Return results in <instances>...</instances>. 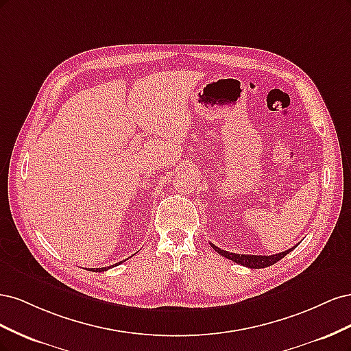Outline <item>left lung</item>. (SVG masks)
Masks as SVG:
<instances>
[{"mask_svg":"<svg viewBox=\"0 0 351 351\" xmlns=\"http://www.w3.org/2000/svg\"><path fill=\"white\" fill-rule=\"evenodd\" d=\"M212 247H214V250L217 252V253H219L221 256H224V258H227V259H230V261H232V262H236V263H239V265H243V267H247V268H254V269H259V268H267V267H271V265H274V263H277L278 261H281L287 253H290L294 247H297V246H294V247H291V249H289V250H285V252H281V253H278V254H271V256H262V254H237V253H230V252H227V250H222V249H219V247H217V246H214V244H212Z\"/></svg>","mask_w":351,"mask_h":351,"instance_id":"1","label":"left lung"}]
</instances>
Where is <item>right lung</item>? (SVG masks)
Listing matches in <instances>:
<instances>
[{
    "instance_id": "obj_1",
    "label": "right lung",
    "mask_w": 351,
    "mask_h": 351,
    "mask_svg": "<svg viewBox=\"0 0 351 351\" xmlns=\"http://www.w3.org/2000/svg\"><path fill=\"white\" fill-rule=\"evenodd\" d=\"M119 263H121V262H119ZM115 265H117V263H115ZM111 267H114V265H111ZM111 267H107V268H92V271H95V272H102V271L110 269Z\"/></svg>"
}]
</instances>
